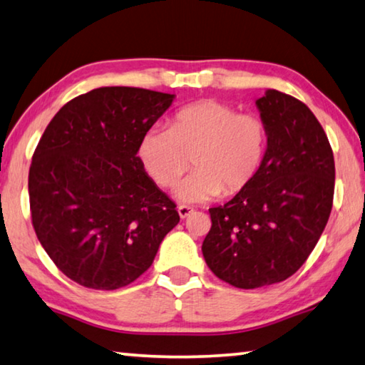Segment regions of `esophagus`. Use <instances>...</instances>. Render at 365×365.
<instances>
[{
  "mask_svg": "<svg viewBox=\"0 0 365 365\" xmlns=\"http://www.w3.org/2000/svg\"><path fill=\"white\" fill-rule=\"evenodd\" d=\"M177 211H178V215H180V219H187L188 215L193 212V207H190V206H178Z\"/></svg>",
  "mask_w": 365,
  "mask_h": 365,
  "instance_id": "1",
  "label": "esophagus"
}]
</instances>
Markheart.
<instances>
[{
	"label": "heart",
	"mask_w": 365,
	"mask_h": 365,
	"mask_svg": "<svg viewBox=\"0 0 365 365\" xmlns=\"http://www.w3.org/2000/svg\"><path fill=\"white\" fill-rule=\"evenodd\" d=\"M265 151V123L215 100L178 109L169 130L153 127L138 145L145 170L163 188L175 185L191 159L195 172L174 191L183 202H206L220 193L243 191L261 170Z\"/></svg>",
	"instance_id": "1"
}]
</instances>
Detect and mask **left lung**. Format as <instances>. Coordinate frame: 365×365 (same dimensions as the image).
<instances>
[{"label":"left lung","mask_w":365,"mask_h":365,"mask_svg":"<svg viewBox=\"0 0 365 365\" xmlns=\"http://www.w3.org/2000/svg\"><path fill=\"white\" fill-rule=\"evenodd\" d=\"M267 151L255 180L211 207L202 256L215 277L252 289L292 277L329 222L335 160L329 138L304 103L277 90L256 100Z\"/></svg>","instance_id":"8db88e82"}]
</instances>
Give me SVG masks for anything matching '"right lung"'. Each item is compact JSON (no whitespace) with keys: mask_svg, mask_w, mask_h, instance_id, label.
<instances>
[{"mask_svg":"<svg viewBox=\"0 0 365 365\" xmlns=\"http://www.w3.org/2000/svg\"><path fill=\"white\" fill-rule=\"evenodd\" d=\"M174 98L101 86L64 104L40 138L29 172L32 224L56 267L78 285L135 282L180 220L137 154Z\"/></svg>","mask_w":365,"mask_h":365,"instance_id":"1","label":"right lung"}]
</instances>
